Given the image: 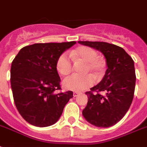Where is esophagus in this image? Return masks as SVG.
Returning a JSON list of instances; mask_svg holds the SVG:
<instances>
[{"instance_id": "obj_1", "label": "esophagus", "mask_w": 147, "mask_h": 147, "mask_svg": "<svg viewBox=\"0 0 147 147\" xmlns=\"http://www.w3.org/2000/svg\"><path fill=\"white\" fill-rule=\"evenodd\" d=\"M78 95H79V92H73L74 97H76V96H78Z\"/></svg>"}]
</instances>
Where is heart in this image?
<instances>
[{"instance_id": "1", "label": "heart", "mask_w": 147, "mask_h": 147, "mask_svg": "<svg viewBox=\"0 0 147 147\" xmlns=\"http://www.w3.org/2000/svg\"><path fill=\"white\" fill-rule=\"evenodd\" d=\"M70 56L67 53L61 54L56 62V69L61 76H67L71 71V59L82 60L86 62L85 71H91L95 76H99L103 71L104 63L98 58V54L94 49L87 46H80L70 52ZM94 79L91 75L71 76L65 78L63 81L64 88L71 91L80 92L85 90L93 85Z\"/></svg>"}]
</instances>
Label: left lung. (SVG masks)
<instances>
[{
	"mask_svg": "<svg viewBox=\"0 0 147 147\" xmlns=\"http://www.w3.org/2000/svg\"><path fill=\"white\" fill-rule=\"evenodd\" d=\"M101 51L107 69L102 81L86 92L88 103L82 110L84 118L98 127H109L121 120L133 102L136 74L134 61L126 51L103 41H78ZM95 91L96 94H93ZM103 91L104 95L99 93Z\"/></svg>",
	"mask_w": 147,
	"mask_h": 147,
	"instance_id": "left-lung-1",
	"label": "left lung"
}]
</instances>
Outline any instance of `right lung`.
Returning a JSON list of instances; mask_svg holds the SVG:
<instances>
[{
	"label": "right lung",
	"mask_w": 147,
	"mask_h": 147,
	"mask_svg": "<svg viewBox=\"0 0 147 147\" xmlns=\"http://www.w3.org/2000/svg\"><path fill=\"white\" fill-rule=\"evenodd\" d=\"M76 41L38 43L20 50L11 63V85L19 113L28 123L38 127L53 125L73 92L57 93L61 89L56 62Z\"/></svg>",
	"instance_id": "add662e5"
}]
</instances>
